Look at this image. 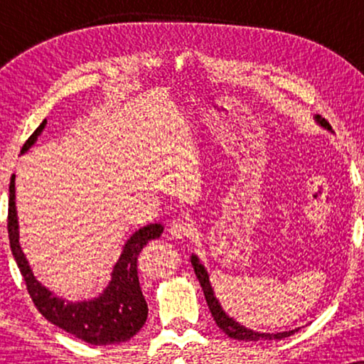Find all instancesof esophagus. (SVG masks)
Masks as SVG:
<instances>
[{"label":"esophagus","mask_w":364,"mask_h":364,"mask_svg":"<svg viewBox=\"0 0 364 364\" xmlns=\"http://www.w3.org/2000/svg\"><path fill=\"white\" fill-rule=\"evenodd\" d=\"M191 232H192V223L188 222L187 217L173 218L171 225H168V233H171V237L173 238H183L191 235Z\"/></svg>","instance_id":"obj_1"}]
</instances>
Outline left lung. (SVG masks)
Wrapping results in <instances>:
<instances>
[{
	"label": "left lung",
	"mask_w": 364,
	"mask_h": 364,
	"mask_svg": "<svg viewBox=\"0 0 364 364\" xmlns=\"http://www.w3.org/2000/svg\"><path fill=\"white\" fill-rule=\"evenodd\" d=\"M315 121L320 124L321 127H325L326 131H331V126L323 117L315 116ZM191 262H192L193 272H196V277L198 278V283H200V287H202V290H203V295H205L208 310H210L213 320H215L217 326L220 328V330L225 333V335L233 338V340H240V341L282 340V338L291 336L293 333H296L298 330H300V328H295V330L282 331V333H260V331H253V330H250V328L240 325V323L233 320L232 316L227 315L225 310H223L222 305H220V301L217 300L215 293H213L210 278H208V273L205 270V267L202 265L200 258H198L197 255H193V253H192Z\"/></svg>",
	"instance_id": "left-lung-1"
}]
</instances>
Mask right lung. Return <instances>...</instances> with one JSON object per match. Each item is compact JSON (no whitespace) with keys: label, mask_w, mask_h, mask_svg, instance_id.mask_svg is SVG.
Masks as SVG:
<instances>
[{"label":"right lung","mask_w":364,"mask_h":364,"mask_svg":"<svg viewBox=\"0 0 364 364\" xmlns=\"http://www.w3.org/2000/svg\"><path fill=\"white\" fill-rule=\"evenodd\" d=\"M48 121L39 124V127L24 142L21 156L26 154L46 127ZM14 173L9 181V202H8V233L9 245L19 272L26 282L29 296L39 313L51 321L53 325L68 331L69 335L89 343V345L106 346L124 343L136 335L147 320V303L141 291L137 275V257L144 245L154 238H159L164 232L162 223H149L139 228L124 243L119 260L112 268L111 280L97 296L82 301H69L54 295L34 277L19 243V223L16 213V188H14Z\"/></svg>","instance_id":"obj_1"}]
</instances>
